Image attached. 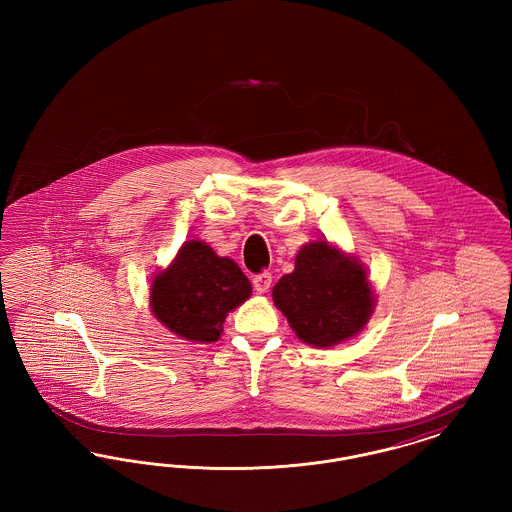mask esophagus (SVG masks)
<instances>
[{
	"label": "esophagus",
	"instance_id": "34e87169",
	"mask_svg": "<svg viewBox=\"0 0 512 512\" xmlns=\"http://www.w3.org/2000/svg\"><path fill=\"white\" fill-rule=\"evenodd\" d=\"M270 284H272L270 272H261V274H255V276H253V288H255V292H268Z\"/></svg>",
	"mask_w": 512,
	"mask_h": 512
}]
</instances>
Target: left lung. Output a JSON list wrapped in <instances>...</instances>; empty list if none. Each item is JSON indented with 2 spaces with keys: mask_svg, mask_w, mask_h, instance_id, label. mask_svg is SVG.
Returning a JSON list of instances; mask_svg holds the SVG:
<instances>
[{
  "mask_svg": "<svg viewBox=\"0 0 512 512\" xmlns=\"http://www.w3.org/2000/svg\"><path fill=\"white\" fill-rule=\"evenodd\" d=\"M272 299L295 336L313 347H332L357 336L376 305L359 259L326 240L299 249L293 272L278 280Z\"/></svg>",
  "mask_w": 512,
  "mask_h": 512,
  "instance_id": "left-lung-1",
  "label": "left lung"
}]
</instances>
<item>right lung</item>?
<instances>
[{
	"label": "right lung",
	"mask_w": 512,
	"mask_h": 512,
	"mask_svg": "<svg viewBox=\"0 0 512 512\" xmlns=\"http://www.w3.org/2000/svg\"><path fill=\"white\" fill-rule=\"evenodd\" d=\"M251 295V282L232 259L190 240L174 261L153 278L151 313L172 334L197 343L220 338L224 318Z\"/></svg>",
	"instance_id": "add662e5"
}]
</instances>
